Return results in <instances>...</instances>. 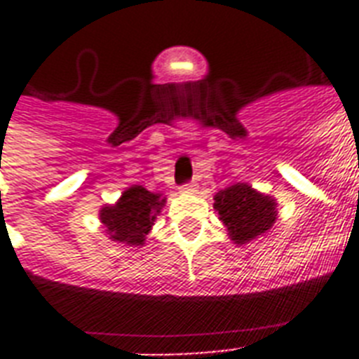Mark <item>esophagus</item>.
Instances as JSON below:
<instances>
[{
  "label": "esophagus",
  "instance_id": "obj_1",
  "mask_svg": "<svg viewBox=\"0 0 359 359\" xmlns=\"http://www.w3.org/2000/svg\"><path fill=\"white\" fill-rule=\"evenodd\" d=\"M180 191H182V194H196L197 186L194 184V182H190V184L182 186V188H180Z\"/></svg>",
  "mask_w": 359,
  "mask_h": 359
}]
</instances>
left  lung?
Masks as SVG:
<instances>
[{
  "mask_svg": "<svg viewBox=\"0 0 359 359\" xmlns=\"http://www.w3.org/2000/svg\"><path fill=\"white\" fill-rule=\"evenodd\" d=\"M276 205L273 197L259 194L245 182H236L214 196V208L229 238L240 245L272 229L278 216Z\"/></svg>",
  "mask_w": 359,
  "mask_h": 359,
  "instance_id": "left-lung-1",
  "label": "left lung"
}]
</instances>
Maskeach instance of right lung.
Wrapping results in <instances>:
<instances>
[{
  "instance_id": "1",
  "label": "right lung",
  "mask_w": 359,
  "mask_h": 359,
  "mask_svg": "<svg viewBox=\"0 0 359 359\" xmlns=\"http://www.w3.org/2000/svg\"><path fill=\"white\" fill-rule=\"evenodd\" d=\"M165 205L162 194H152L143 186H130L115 205L100 210V222L106 225L109 238L128 245H143L154 219Z\"/></svg>"
}]
</instances>
